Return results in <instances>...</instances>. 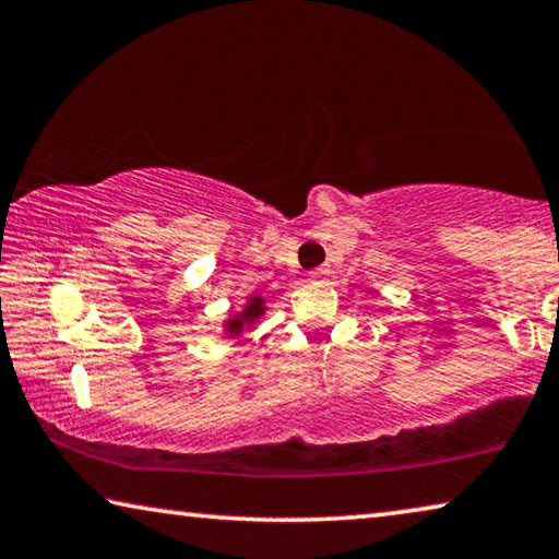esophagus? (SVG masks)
Returning a JSON list of instances; mask_svg holds the SVG:
<instances>
[{"mask_svg":"<svg viewBox=\"0 0 559 559\" xmlns=\"http://www.w3.org/2000/svg\"><path fill=\"white\" fill-rule=\"evenodd\" d=\"M328 273H331V271H328V269H313L311 271V281H325L328 278Z\"/></svg>","mask_w":559,"mask_h":559,"instance_id":"esophagus-1","label":"esophagus"}]
</instances>
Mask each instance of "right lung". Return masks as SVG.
I'll list each match as a JSON object with an SVG mask.
<instances>
[{"label":"right lung","instance_id":"right-lung-1","mask_svg":"<svg viewBox=\"0 0 559 559\" xmlns=\"http://www.w3.org/2000/svg\"><path fill=\"white\" fill-rule=\"evenodd\" d=\"M261 313H263V300L261 298H251V300H248L246 311L238 316V318H234V321H228V331L238 333L243 328L246 321H253V318H259Z\"/></svg>","mask_w":559,"mask_h":559}]
</instances>
